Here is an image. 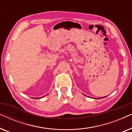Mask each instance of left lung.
Here are the masks:
<instances>
[{
    "mask_svg": "<svg viewBox=\"0 0 132 132\" xmlns=\"http://www.w3.org/2000/svg\"><path fill=\"white\" fill-rule=\"evenodd\" d=\"M102 98H103V97H102Z\"/></svg>",
    "mask_w": 132,
    "mask_h": 132,
    "instance_id": "1",
    "label": "left lung"
}]
</instances>
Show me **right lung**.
<instances>
[{
	"label": "right lung",
	"mask_w": 132,
	"mask_h": 132,
	"mask_svg": "<svg viewBox=\"0 0 132 132\" xmlns=\"http://www.w3.org/2000/svg\"><path fill=\"white\" fill-rule=\"evenodd\" d=\"M37 98H36V99H37Z\"/></svg>",
	"instance_id": "right-lung-1"
}]
</instances>
